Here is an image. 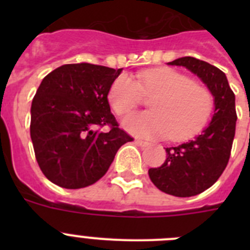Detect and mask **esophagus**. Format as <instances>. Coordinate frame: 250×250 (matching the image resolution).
Returning <instances> with one entry per match:
<instances>
[{"label":"esophagus","mask_w":250,"mask_h":250,"mask_svg":"<svg viewBox=\"0 0 250 250\" xmlns=\"http://www.w3.org/2000/svg\"><path fill=\"white\" fill-rule=\"evenodd\" d=\"M135 143L138 145H140V146H147V145H149V143H147V141L140 140V139H135Z\"/></svg>","instance_id":"1"}]
</instances>
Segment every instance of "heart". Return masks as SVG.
Segmentation results:
<instances>
[{
    "label": "heart",
    "instance_id": "heart-1",
    "mask_svg": "<svg viewBox=\"0 0 250 250\" xmlns=\"http://www.w3.org/2000/svg\"><path fill=\"white\" fill-rule=\"evenodd\" d=\"M152 96L151 111L129 115L121 123L131 135L185 140L204 127L213 110L210 91L171 68L141 72L138 83L129 75H120L110 86L107 98L116 114L126 115L140 105L143 96Z\"/></svg>",
    "mask_w": 250,
    "mask_h": 250
}]
</instances>
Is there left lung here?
Masks as SVG:
<instances>
[{
	"instance_id": "8db88e82",
	"label": "left lung",
	"mask_w": 250,
	"mask_h": 250,
	"mask_svg": "<svg viewBox=\"0 0 250 250\" xmlns=\"http://www.w3.org/2000/svg\"><path fill=\"white\" fill-rule=\"evenodd\" d=\"M167 65L188 68L214 98V114L208 126L193 140L167 147L164 164L149 169L150 179L159 190L187 198L210 188L228 164L237 123L235 95L224 72L205 61L187 56Z\"/></svg>"
}]
</instances>
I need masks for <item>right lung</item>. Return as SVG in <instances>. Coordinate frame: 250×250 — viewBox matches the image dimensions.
I'll use <instances>...</instances> for the list:
<instances>
[{"mask_svg": "<svg viewBox=\"0 0 250 250\" xmlns=\"http://www.w3.org/2000/svg\"><path fill=\"white\" fill-rule=\"evenodd\" d=\"M123 68L87 62L62 65L43 77L31 105V140L40 169L66 189L103 178L121 145L132 140L119 127L107 95ZM109 125L107 133L96 126Z\"/></svg>", "mask_w": 250, "mask_h": 250, "instance_id": "right-lung-1", "label": "right lung"}]
</instances>
